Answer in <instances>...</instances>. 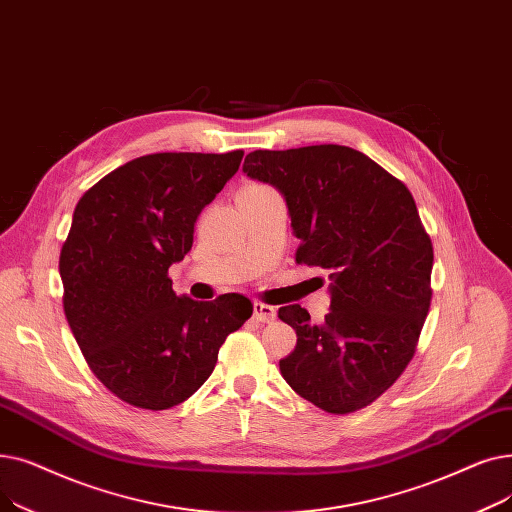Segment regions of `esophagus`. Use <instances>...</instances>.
<instances>
[{
  "label": "esophagus",
  "instance_id": "34e87169",
  "mask_svg": "<svg viewBox=\"0 0 512 512\" xmlns=\"http://www.w3.org/2000/svg\"><path fill=\"white\" fill-rule=\"evenodd\" d=\"M254 319L260 321V323H273L277 319V310L269 304H262V302H256L254 304Z\"/></svg>",
  "mask_w": 512,
  "mask_h": 512
}]
</instances>
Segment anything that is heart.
Instances as JSON below:
<instances>
[{"label":"heart","mask_w":512,"mask_h":512,"mask_svg":"<svg viewBox=\"0 0 512 512\" xmlns=\"http://www.w3.org/2000/svg\"><path fill=\"white\" fill-rule=\"evenodd\" d=\"M266 185H260V183H250V185H246L243 189H264Z\"/></svg>","instance_id":"b5f03b06"}]
</instances>
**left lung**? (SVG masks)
<instances>
[{
	"mask_svg": "<svg viewBox=\"0 0 512 512\" xmlns=\"http://www.w3.org/2000/svg\"><path fill=\"white\" fill-rule=\"evenodd\" d=\"M243 173L283 193L296 262L331 279L323 325L300 304L279 308L298 335L279 360L283 379L331 415L369 406L415 356L431 304L433 246L415 198L369 156L333 143L256 150Z\"/></svg>",
	"mask_w": 512,
	"mask_h": 512,
	"instance_id": "left-lung-1",
	"label": "left lung"
}]
</instances>
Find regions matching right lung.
Listing matches in <instances>:
<instances>
[{
	"instance_id": "add662e5",
	"label": "right lung",
	"mask_w": 512,
	"mask_h": 512,
	"mask_svg": "<svg viewBox=\"0 0 512 512\" xmlns=\"http://www.w3.org/2000/svg\"><path fill=\"white\" fill-rule=\"evenodd\" d=\"M241 158L141 156L87 189L72 214L60 252L66 321L93 375L131 406L166 410L196 394L227 335L252 316L248 298L196 302L168 277Z\"/></svg>"
}]
</instances>
